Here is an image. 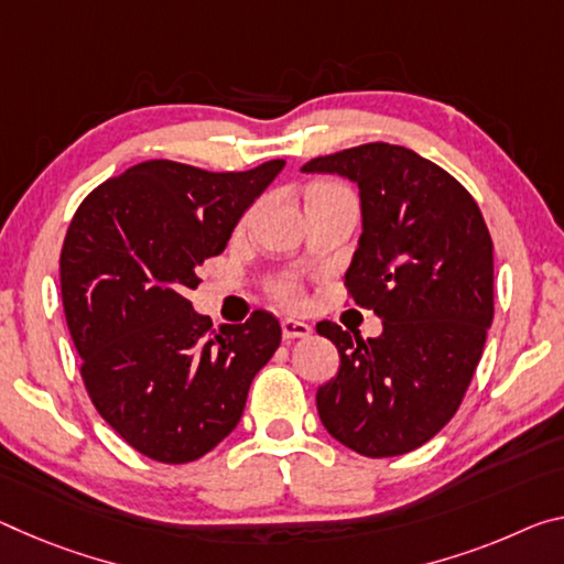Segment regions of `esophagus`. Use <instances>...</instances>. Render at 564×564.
Returning <instances> with one entry per match:
<instances>
[{
    "label": "esophagus",
    "instance_id": "1",
    "mask_svg": "<svg viewBox=\"0 0 564 564\" xmlns=\"http://www.w3.org/2000/svg\"><path fill=\"white\" fill-rule=\"evenodd\" d=\"M281 330H283L285 341H291V338H306L311 334V326L303 324V321H296V318H283Z\"/></svg>",
    "mask_w": 564,
    "mask_h": 564
}]
</instances>
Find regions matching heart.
Returning <instances> with one entry per match:
<instances>
[{"instance_id": "b5f03b06", "label": "heart", "mask_w": 564, "mask_h": 564, "mask_svg": "<svg viewBox=\"0 0 564 564\" xmlns=\"http://www.w3.org/2000/svg\"><path fill=\"white\" fill-rule=\"evenodd\" d=\"M321 187H338V185H334V183H314V185L308 187V191H321ZM271 293H273V299H275V301H281V303H291V306H296V303H301V299H303L301 285H299L296 281H291V279H279V281H273V285H271Z\"/></svg>"}]
</instances>
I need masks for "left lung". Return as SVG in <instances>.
<instances>
[{
  "mask_svg": "<svg viewBox=\"0 0 564 564\" xmlns=\"http://www.w3.org/2000/svg\"><path fill=\"white\" fill-rule=\"evenodd\" d=\"M303 170L359 185L364 234L344 285L383 324L379 338L316 324L341 356L316 394L318 416L364 457L414 452L457 414L485 351L495 316L487 223L457 177L401 145L366 142Z\"/></svg>",
  "mask_w": 564,
  "mask_h": 564,
  "instance_id": "obj_1",
  "label": "left lung"
}]
</instances>
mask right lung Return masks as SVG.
<instances>
[{
    "label": "right lung",
    "mask_w": 564,
    "mask_h": 564,
    "mask_svg": "<svg viewBox=\"0 0 564 564\" xmlns=\"http://www.w3.org/2000/svg\"><path fill=\"white\" fill-rule=\"evenodd\" d=\"M283 165L210 173L145 160L97 185L75 210L59 283L79 377L105 422L148 459L187 464L226 440L250 381L281 344L268 311L213 328L187 291L200 283L195 268L223 253Z\"/></svg>",
    "instance_id": "obj_1"
}]
</instances>
